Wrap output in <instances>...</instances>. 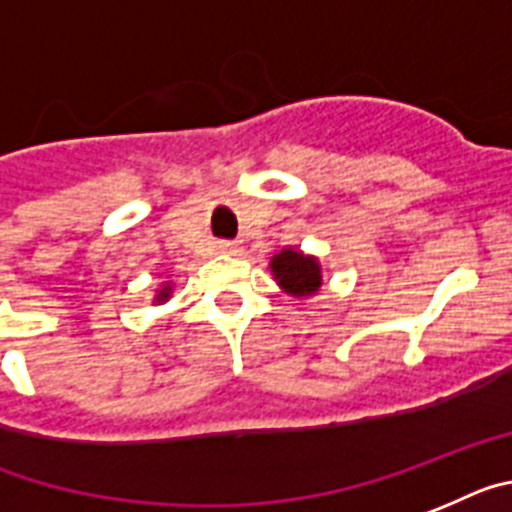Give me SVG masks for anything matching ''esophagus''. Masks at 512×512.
Masks as SVG:
<instances>
[{
	"instance_id": "esophagus-1",
	"label": "esophagus",
	"mask_w": 512,
	"mask_h": 512,
	"mask_svg": "<svg viewBox=\"0 0 512 512\" xmlns=\"http://www.w3.org/2000/svg\"><path fill=\"white\" fill-rule=\"evenodd\" d=\"M218 249H221V252H236V244L234 242H223Z\"/></svg>"
}]
</instances>
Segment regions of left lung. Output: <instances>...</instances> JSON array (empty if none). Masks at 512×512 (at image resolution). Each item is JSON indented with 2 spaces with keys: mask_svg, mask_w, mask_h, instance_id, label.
Masks as SVG:
<instances>
[{
  "mask_svg": "<svg viewBox=\"0 0 512 512\" xmlns=\"http://www.w3.org/2000/svg\"><path fill=\"white\" fill-rule=\"evenodd\" d=\"M273 276L283 289L294 296H309L320 289V265L315 257H307L294 249H283L273 257Z\"/></svg>",
  "mask_w": 512,
  "mask_h": 512,
  "instance_id": "1",
  "label": "left lung"
}]
</instances>
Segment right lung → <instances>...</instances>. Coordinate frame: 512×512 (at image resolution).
Wrapping results in <instances>:
<instances>
[{
    "mask_svg": "<svg viewBox=\"0 0 512 512\" xmlns=\"http://www.w3.org/2000/svg\"><path fill=\"white\" fill-rule=\"evenodd\" d=\"M166 296H169V289H163L161 294H158V299H166Z\"/></svg>",
    "mask_w": 512,
    "mask_h": 512,
    "instance_id": "right-lung-1",
    "label": "right lung"
}]
</instances>
